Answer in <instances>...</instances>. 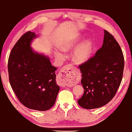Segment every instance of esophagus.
Returning a JSON list of instances; mask_svg holds the SVG:
<instances>
[{
    "mask_svg": "<svg viewBox=\"0 0 132 132\" xmlns=\"http://www.w3.org/2000/svg\"><path fill=\"white\" fill-rule=\"evenodd\" d=\"M60 76L64 86H71L77 80V73L72 65H67L61 69Z\"/></svg>",
    "mask_w": 132,
    "mask_h": 132,
    "instance_id": "obj_1",
    "label": "esophagus"
}]
</instances>
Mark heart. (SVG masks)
<instances>
[{
    "mask_svg": "<svg viewBox=\"0 0 132 132\" xmlns=\"http://www.w3.org/2000/svg\"><path fill=\"white\" fill-rule=\"evenodd\" d=\"M80 39L81 37L79 36L65 39L60 44V50L63 52H69L73 50L79 44ZM92 51L93 42L92 40H85L74 50L72 54V59L77 64L85 63L90 59ZM55 55L58 60H62L64 58V55L59 51H56Z\"/></svg>",
    "mask_w": 132,
    "mask_h": 132,
    "instance_id": "b5f03b06",
    "label": "heart"
}]
</instances>
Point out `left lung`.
<instances>
[{"label":"left lung","instance_id":"left-lung-1","mask_svg":"<svg viewBox=\"0 0 132 132\" xmlns=\"http://www.w3.org/2000/svg\"><path fill=\"white\" fill-rule=\"evenodd\" d=\"M103 44L88 61L79 65L84 92L77 102L84 109L98 108L113 98L121 82L124 58L114 37L104 30Z\"/></svg>","mask_w":132,"mask_h":132}]
</instances>
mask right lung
I'll return each mask as SVG.
<instances>
[{"label": "right lung", "instance_id": "1", "mask_svg": "<svg viewBox=\"0 0 132 132\" xmlns=\"http://www.w3.org/2000/svg\"><path fill=\"white\" fill-rule=\"evenodd\" d=\"M37 37L26 32L11 50L8 62L9 80L16 96L23 105L45 111L54 105L60 87L56 81V67L49 57L34 51L31 44Z\"/></svg>", "mask_w": 132, "mask_h": 132}]
</instances>
